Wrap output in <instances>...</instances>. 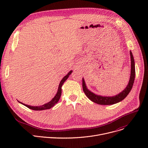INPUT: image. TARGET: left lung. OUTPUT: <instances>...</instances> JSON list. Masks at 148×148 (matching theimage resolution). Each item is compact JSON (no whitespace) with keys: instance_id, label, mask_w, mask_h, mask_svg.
I'll return each instance as SVG.
<instances>
[{"instance_id":"8db88e82","label":"left lung","mask_w":148,"mask_h":148,"mask_svg":"<svg viewBox=\"0 0 148 148\" xmlns=\"http://www.w3.org/2000/svg\"><path fill=\"white\" fill-rule=\"evenodd\" d=\"M131 60V77L128 83V85L126 88L122 91L119 94L114 96V97H102L98 95H95L90 91H89L86 86L85 81L82 78V89L86 94V96L92 102L97 103L100 105H112L116 103H118L122 100H123L126 96L128 95L131 91L135 77V61L134 57L131 51H130Z\"/></svg>"}]
</instances>
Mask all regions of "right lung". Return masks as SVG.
Returning a JSON list of instances; mask_svg holds the SVG:
<instances>
[{
  "instance_id": "right-lung-1",
  "label": "right lung",
  "mask_w": 148,
  "mask_h": 148,
  "mask_svg": "<svg viewBox=\"0 0 148 148\" xmlns=\"http://www.w3.org/2000/svg\"><path fill=\"white\" fill-rule=\"evenodd\" d=\"M72 73V71H70L66 76H64V77H63V78L61 79V81H60V84H59V86H58V91H57V92L56 94V95H55V97L50 101L48 103H45L43 105H41V106H31V105H26V104H25L22 102H21L20 101H18V102H20V103H22L23 105H24L25 106L27 107V108L31 109V110H34V111H41V110H47V109H50L51 108H52L53 107H54V105L58 102V101H59V99L60 98V97H61V87L62 86L63 83L64 82V81L68 78V77H69V75L71 74Z\"/></svg>"
}]
</instances>
